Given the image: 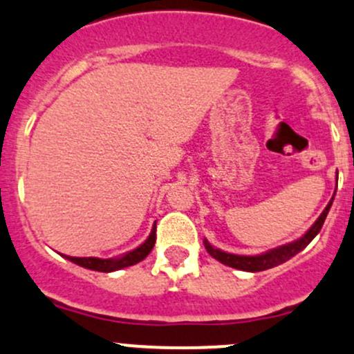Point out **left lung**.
I'll return each instance as SVG.
<instances>
[{
    "mask_svg": "<svg viewBox=\"0 0 354 354\" xmlns=\"http://www.w3.org/2000/svg\"><path fill=\"white\" fill-rule=\"evenodd\" d=\"M332 200L327 203V207L324 209V212L320 214L319 219L315 221V224H313V226L306 231L305 236L299 238V240H296V241H292V243H289V245L279 246V248L270 250V252H267V253H262V255H255V257L233 255V253H226V252H221V250L214 248V246L210 245L207 240H203V245H205V250L209 252L210 257H214L216 260H219V262L224 263V266L233 267V269L248 270V272H260V270L272 269V267L281 266V263H284L286 260L291 259V257H295L296 253L301 252V250L305 248V246L308 245L310 241L317 236V234H319V231L322 230L324 221H326L327 214H329Z\"/></svg>",
    "mask_w": 354,
    "mask_h": 354,
    "instance_id": "left-lung-1",
    "label": "left lung"
}]
</instances>
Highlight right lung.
Returning <instances> with one entry per match:
<instances>
[{
	"label": "right lung",
	"instance_id": "add662e5",
	"mask_svg": "<svg viewBox=\"0 0 354 354\" xmlns=\"http://www.w3.org/2000/svg\"><path fill=\"white\" fill-rule=\"evenodd\" d=\"M156 243V226L152 227L151 236L147 238L144 245H140L138 248L131 250L127 255L120 257V259H95V257H66L70 262L77 263V266L85 267V269L91 270H99V272H113V270L124 269V267H130L138 263L140 260H144L145 257L151 253V250L154 248Z\"/></svg>",
	"mask_w": 354,
	"mask_h": 354
}]
</instances>
